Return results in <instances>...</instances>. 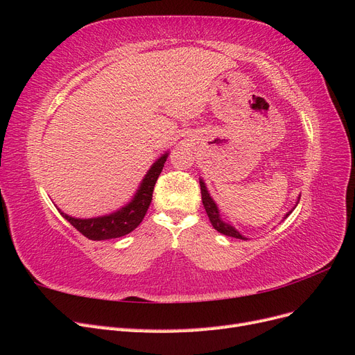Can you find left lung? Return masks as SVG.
Here are the masks:
<instances>
[{"label": "left lung", "mask_w": 355, "mask_h": 355, "mask_svg": "<svg viewBox=\"0 0 355 355\" xmlns=\"http://www.w3.org/2000/svg\"><path fill=\"white\" fill-rule=\"evenodd\" d=\"M200 188H201V200H202V206H204V209H206V211H207V216H209V219H210V222H211V225H213V228L216 230L218 232L223 234V235H228V237L240 239V240H247V237H244V235H243L239 230H235V227H232V225H231L230 222H225V220L222 219V216H220V211H219V207H218V204L214 202V200L211 198L210 192H209V189H207L206 184H204V180H202L201 178H200ZM299 198H300V196L297 197V201H296V204H295V207L297 206ZM295 207H293V209H295ZM293 209H292V210H293ZM292 210L287 211V213L284 214V218H283V219H286V218L288 216V214L292 213Z\"/></svg>", "instance_id": "left-lung-1"}]
</instances>
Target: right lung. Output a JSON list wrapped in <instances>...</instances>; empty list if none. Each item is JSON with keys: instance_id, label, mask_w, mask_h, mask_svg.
Segmentation results:
<instances>
[{"instance_id": "1", "label": "right lung", "mask_w": 355, "mask_h": 355, "mask_svg": "<svg viewBox=\"0 0 355 355\" xmlns=\"http://www.w3.org/2000/svg\"><path fill=\"white\" fill-rule=\"evenodd\" d=\"M168 157V153L161 155L155 163L146 171L145 178L142 179L141 185H139L137 191L135 192L133 198L128 201L125 206L120 207L118 210L103 214V216L96 218H73L69 214L63 213L60 209V214L65 218L75 230H78L84 237L89 240L101 241V240H110V239H118L123 237L125 234H130L133 230L139 227L145 218L146 210L151 204L153 200V191L155 187V182L161 173V170L164 167L166 159Z\"/></svg>"}]
</instances>
